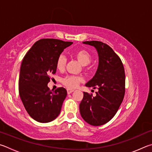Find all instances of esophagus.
Wrapping results in <instances>:
<instances>
[{
    "label": "esophagus",
    "instance_id": "34e87169",
    "mask_svg": "<svg viewBox=\"0 0 152 152\" xmlns=\"http://www.w3.org/2000/svg\"><path fill=\"white\" fill-rule=\"evenodd\" d=\"M74 91L73 89H66V92H67V94H71L72 92H73Z\"/></svg>",
    "mask_w": 152,
    "mask_h": 152
}]
</instances>
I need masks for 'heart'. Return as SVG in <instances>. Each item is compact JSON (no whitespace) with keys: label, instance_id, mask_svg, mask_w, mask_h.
Here are the masks:
<instances>
[{"label":"heart","instance_id":"1","mask_svg":"<svg viewBox=\"0 0 152 152\" xmlns=\"http://www.w3.org/2000/svg\"><path fill=\"white\" fill-rule=\"evenodd\" d=\"M74 56L79 63L83 66L88 65L92 61V55L88 50L86 49H79L74 53ZM66 59L65 57L61 55L58 57L56 62V66L58 70H63L66 65ZM83 81V78L78 76H67L62 79V83L69 89H75L80 83Z\"/></svg>","mask_w":152,"mask_h":152}]
</instances>
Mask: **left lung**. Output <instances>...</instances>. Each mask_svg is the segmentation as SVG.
Listing matches in <instances>:
<instances>
[{
  "mask_svg": "<svg viewBox=\"0 0 152 152\" xmlns=\"http://www.w3.org/2000/svg\"><path fill=\"white\" fill-rule=\"evenodd\" d=\"M94 46L99 55V66L91 80L86 86L99 91L93 96L83 92L79 105L81 115L87 123L99 126L110 121L123 102L126 77L121 58L108 45L97 41H85Z\"/></svg>",
  "mask_w": 152,
  "mask_h": 152,
  "instance_id": "obj_1",
  "label": "left lung"
}]
</instances>
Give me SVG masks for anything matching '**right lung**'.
I'll return each instance as SVG.
<instances>
[{"label":"right lung","mask_w":152,"mask_h":152,"mask_svg":"<svg viewBox=\"0 0 152 152\" xmlns=\"http://www.w3.org/2000/svg\"><path fill=\"white\" fill-rule=\"evenodd\" d=\"M72 42L55 39L37 41L24 57L21 63L18 91L28 115L41 123L50 122L60 113L66 91L58 87L54 91L47 87L50 75L57 70L58 56Z\"/></svg>","instance_id":"add662e5"}]
</instances>
